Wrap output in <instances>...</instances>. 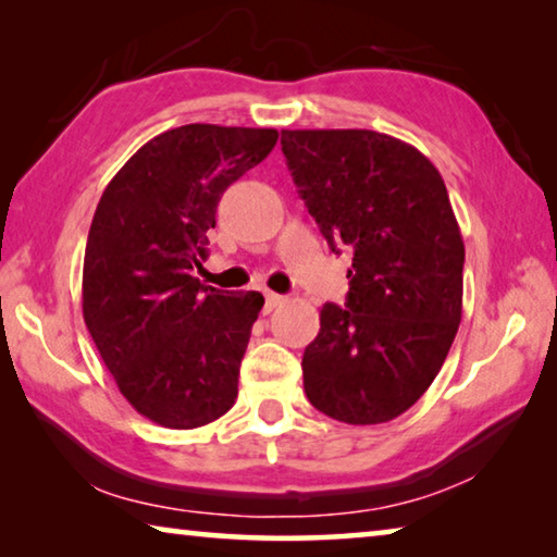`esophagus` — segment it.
<instances>
[{
	"label": "esophagus",
	"instance_id": "obj_1",
	"mask_svg": "<svg viewBox=\"0 0 557 557\" xmlns=\"http://www.w3.org/2000/svg\"><path fill=\"white\" fill-rule=\"evenodd\" d=\"M282 301H285V297H282V295H275V292H265V312L277 309Z\"/></svg>",
	"mask_w": 557,
	"mask_h": 557
}]
</instances>
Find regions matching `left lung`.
Segmentation results:
<instances>
[{
    "mask_svg": "<svg viewBox=\"0 0 557 557\" xmlns=\"http://www.w3.org/2000/svg\"><path fill=\"white\" fill-rule=\"evenodd\" d=\"M282 154L332 250H354L346 307L324 305L305 348V393L338 422H388L430 388L461 322L447 186L420 149L373 129H282Z\"/></svg>",
    "mask_w": 557,
    "mask_h": 557,
    "instance_id": "obj_1",
    "label": "left lung"
}]
</instances>
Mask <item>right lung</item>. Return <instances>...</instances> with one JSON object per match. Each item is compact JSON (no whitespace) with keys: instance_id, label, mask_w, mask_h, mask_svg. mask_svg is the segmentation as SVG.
I'll use <instances>...</instances> for the list:
<instances>
[{"instance_id":"right-lung-1","label":"right lung","mask_w":557,"mask_h":557,"mask_svg":"<svg viewBox=\"0 0 557 557\" xmlns=\"http://www.w3.org/2000/svg\"><path fill=\"white\" fill-rule=\"evenodd\" d=\"M275 143L268 127L166 129L100 196L83 260V319L120 393L157 425H209L238 398L265 299L201 285L194 268L223 191Z\"/></svg>"}]
</instances>
